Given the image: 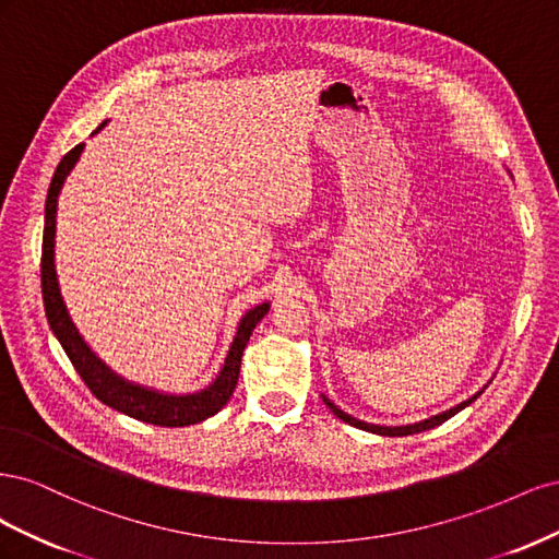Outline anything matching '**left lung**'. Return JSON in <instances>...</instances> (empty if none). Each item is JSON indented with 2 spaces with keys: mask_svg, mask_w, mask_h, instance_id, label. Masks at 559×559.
Segmentation results:
<instances>
[{
  "mask_svg": "<svg viewBox=\"0 0 559 559\" xmlns=\"http://www.w3.org/2000/svg\"><path fill=\"white\" fill-rule=\"evenodd\" d=\"M487 384H489V382H487ZM487 384H483V389H478V392L473 394V396H468L466 401H462V403L452 405V408H448V411H443V413H436V415H431V417H425V419H419V421H411V425H396V427H386V425H373V421H364V419H357V417H352V415H347L345 411L337 408V405H335L331 399H326L324 394H321V399H324L326 408H331V413H333L337 419L347 421V425H352V427L364 429V431H370V433H380V436H411V433H419V431H427V429H433V427H438V425H443L445 419H450L452 415H456V413H460V411H464L466 405H471L473 401H476V399H478V396L485 392V386H487Z\"/></svg>",
  "mask_w": 559,
  "mask_h": 559,
  "instance_id": "left-lung-1",
  "label": "left lung"
}]
</instances>
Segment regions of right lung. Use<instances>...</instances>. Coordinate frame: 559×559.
<instances>
[{
    "mask_svg": "<svg viewBox=\"0 0 559 559\" xmlns=\"http://www.w3.org/2000/svg\"><path fill=\"white\" fill-rule=\"evenodd\" d=\"M105 126H107V121L99 123L97 130H93V134H97ZM83 148H86V144L74 146L70 154L60 160V165L56 167L53 179H50L48 195H46L44 245H41V294H44L48 326L58 337V343L62 345L67 357H70L81 380L86 382L91 392L105 405H109V408L123 413L132 419L146 421V425H156V427L198 425V421L216 415L230 401V396L235 392V384H238V378H240L242 352L249 343V335L253 333V329H257L259 321L267 314L270 300L259 302V306H253L251 310H247L242 314L222 370H218L216 378L207 386L198 389V392L167 394V392H158V389L130 382L123 376L114 373V370L86 345L83 335L74 326V321H72L70 312H67V306L62 300L58 273H56L58 198H60V191L64 186V179L70 177V173L74 170V165L79 163Z\"/></svg>",
    "mask_w": 559,
    "mask_h": 559,
    "instance_id": "add662e5",
    "label": "right lung"
}]
</instances>
